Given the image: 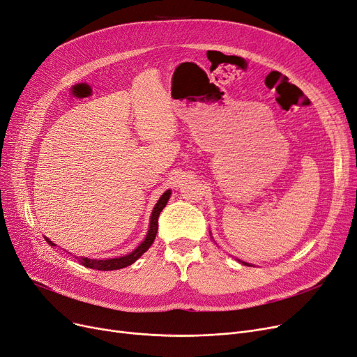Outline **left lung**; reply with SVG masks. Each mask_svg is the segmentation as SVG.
<instances>
[{
    "instance_id": "8db88e82",
    "label": "left lung",
    "mask_w": 357,
    "mask_h": 357,
    "mask_svg": "<svg viewBox=\"0 0 357 357\" xmlns=\"http://www.w3.org/2000/svg\"><path fill=\"white\" fill-rule=\"evenodd\" d=\"M245 264H246V262H245Z\"/></svg>"
}]
</instances>
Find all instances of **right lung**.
Segmentation results:
<instances>
[{"label": "right lung", "instance_id": "obj_1", "mask_svg": "<svg viewBox=\"0 0 357 357\" xmlns=\"http://www.w3.org/2000/svg\"><path fill=\"white\" fill-rule=\"evenodd\" d=\"M170 197V191L167 190L156 203V206H154L153 208V213H151V219H150V229H149V234L146 236V239L140 243V246L137 248V250H134L131 254L126 255V257H119V258H112V259H90V258H77L79 259V262L82 266L87 267V268H93V270H99V271H111V270H119V268H123V267H128L131 266L132 262H135L138 258H140L149 248L151 246L154 238H156L158 235V227H159V223H158V219L160 215V211L165 208V206L167 204V199ZM48 241L52 246H55V243H52L50 239Z\"/></svg>", "mask_w": 357, "mask_h": 357}]
</instances>
